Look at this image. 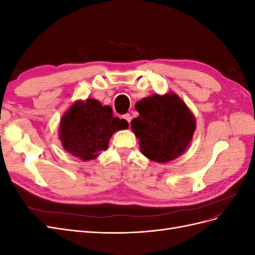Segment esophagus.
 <instances>
[{
  "label": "esophagus",
  "mask_w": 255,
  "mask_h": 255,
  "mask_svg": "<svg viewBox=\"0 0 255 255\" xmlns=\"http://www.w3.org/2000/svg\"><path fill=\"white\" fill-rule=\"evenodd\" d=\"M123 118H125V119L129 123L130 120H132V116H130L129 114H126L125 116H123Z\"/></svg>",
  "instance_id": "1"
}]
</instances>
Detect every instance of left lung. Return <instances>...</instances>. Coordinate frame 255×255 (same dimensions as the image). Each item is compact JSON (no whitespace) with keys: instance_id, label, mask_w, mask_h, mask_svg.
<instances>
[{"instance_id":"8db88e82","label":"left lung","mask_w":255,"mask_h":255,"mask_svg":"<svg viewBox=\"0 0 255 255\" xmlns=\"http://www.w3.org/2000/svg\"><path fill=\"white\" fill-rule=\"evenodd\" d=\"M139 113L130 121L140 152L152 161L169 163L186 151L196 130V118L174 92L154 94L135 105Z\"/></svg>"}]
</instances>
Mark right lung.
Returning <instances> with one entry per match:
<instances>
[{"label":"right lung","instance_id":"right-lung-1","mask_svg":"<svg viewBox=\"0 0 255 255\" xmlns=\"http://www.w3.org/2000/svg\"><path fill=\"white\" fill-rule=\"evenodd\" d=\"M128 128L127 120L114 117L111 106L90 98L75 101L61 116L58 137L64 150L88 161L107 150L114 133Z\"/></svg>","mask_w":255,"mask_h":255}]
</instances>
